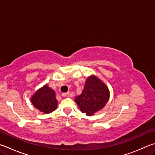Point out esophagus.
Here are the masks:
<instances>
[{"label": "esophagus", "instance_id": "34e87169", "mask_svg": "<svg viewBox=\"0 0 155 155\" xmlns=\"http://www.w3.org/2000/svg\"><path fill=\"white\" fill-rule=\"evenodd\" d=\"M62 96L65 97H68L70 96L69 93H64V94H62Z\"/></svg>", "mask_w": 155, "mask_h": 155}]
</instances>
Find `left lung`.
<instances>
[{"mask_svg":"<svg viewBox=\"0 0 155 155\" xmlns=\"http://www.w3.org/2000/svg\"><path fill=\"white\" fill-rule=\"evenodd\" d=\"M110 98V91L106 84L96 76L87 77L82 94L75 97L80 110L92 116L104 108Z\"/></svg>","mask_w":155,"mask_h":155,"instance_id":"8db88e82","label":"left lung"}]
</instances>
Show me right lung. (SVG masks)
Wrapping results in <instances>:
<instances>
[{
    "label": "right lung",
    "instance_id": "1",
    "mask_svg": "<svg viewBox=\"0 0 155 155\" xmlns=\"http://www.w3.org/2000/svg\"><path fill=\"white\" fill-rule=\"evenodd\" d=\"M30 100L34 107L45 114H49L55 110L58 106L54 90L46 85L38 89L31 97Z\"/></svg>",
    "mask_w": 155,
    "mask_h": 155
}]
</instances>
